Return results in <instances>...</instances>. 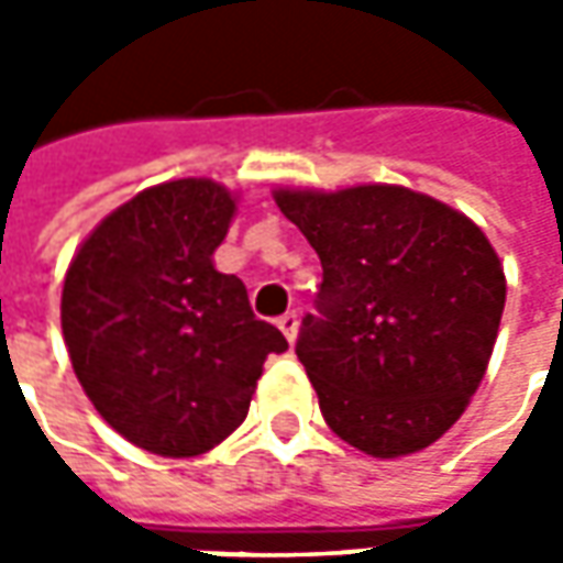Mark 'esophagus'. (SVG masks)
I'll return each instance as SVG.
<instances>
[{"mask_svg": "<svg viewBox=\"0 0 563 563\" xmlns=\"http://www.w3.org/2000/svg\"><path fill=\"white\" fill-rule=\"evenodd\" d=\"M278 329L285 332L288 341H294V338H297V329H300V316L294 313V310H288L285 316H278Z\"/></svg>", "mask_w": 563, "mask_h": 563, "instance_id": "esophagus-1", "label": "esophagus"}]
</instances>
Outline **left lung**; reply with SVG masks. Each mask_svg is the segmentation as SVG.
I'll use <instances>...</instances> for the list:
<instances>
[{
	"mask_svg": "<svg viewBox=\"0 0 563 563\" xmlns=\"http://www.w3.org/2000/svg\"><path fill=\"white\" fill-rule=\"evenodd\" d=\"M322 263L297 357L338 439L417 454L461 420L505 313V269L464 212L398 185L278 187Z\"/></svg>",
	"mask_w": 563,
	"mask_h": 563,
	"instance_id": "1",
	"label": "left lung"
}]
</instances>
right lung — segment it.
<instances>
[{
	"label": "right lung",
	"mask_w": 563,
	"mask_h": 563,
	"mask_svg": "<svg viewBox=\"0 0 563 563\" xmlns=\"http://www.w3.org/2000/svg\"><path fill=\"white\" fill-rule=\"evenodd\" d=\"M238 197L209 178L146 187L77 247L62 335L77 382L119 435L197 457L244 422L285 335L256 319L238 275L212 266Z\"/></svg>",
	"instance_id": "obj_1"
}]
</instances>
